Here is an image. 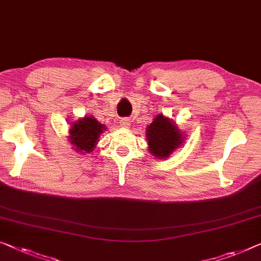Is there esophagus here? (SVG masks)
Segmentation results:
<instances>
[{"instance_id":"esophagus-1","label":"esophagus","mask_w":261,"mask_h":261,"mask_svg":"<svg viewBox=\"0 0 261 261\" xmlns=\"http://www.w3.org/2000/svg\"><path fill=\"white\" fill-rule=\"evenodd\" d=\"M130 124H131V122H130L129 118L124 117V118H120L119 119V125L122 126V127H129Z\"/></svg>"}]
</instances>
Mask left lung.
<instances>
[{"instance_id": "obj_1", "label": "left lung", "mask_w": 261, "mask_h": 261, "mask_svg": "<svg viewBox=\"0 0 261 261\" xmlns=\"http://www.w3.org/2000/svg\"><path fill=\"white\" fill-rule=\"evenodd\" d=\"M184 136L172 119L158 115L146 127L149 151L153 157L165 159L184 142Z\"/></svg>"}]
</instances>
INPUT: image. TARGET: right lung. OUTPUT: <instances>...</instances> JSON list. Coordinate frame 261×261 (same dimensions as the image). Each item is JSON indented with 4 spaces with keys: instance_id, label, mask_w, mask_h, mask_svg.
Instances as JSON below:
<instances>
[{
    "instance_id": "add662e5",
    "label": "right lung",
    "mask_w": 261,
    "mask_h": 261,
    "mask_svg": "<svg viewBox=\"0 0 261 261\" xmlns=\"http://www.w3.org/2000/svg\"><path fill=\"white\" fill-rule=\"evenodd\" d=\"M107 127L93 117H85L71 124L69 130V141L73 149L81 153H90L96 147L100 134Z\"/></svg>"
}]
</instances>
